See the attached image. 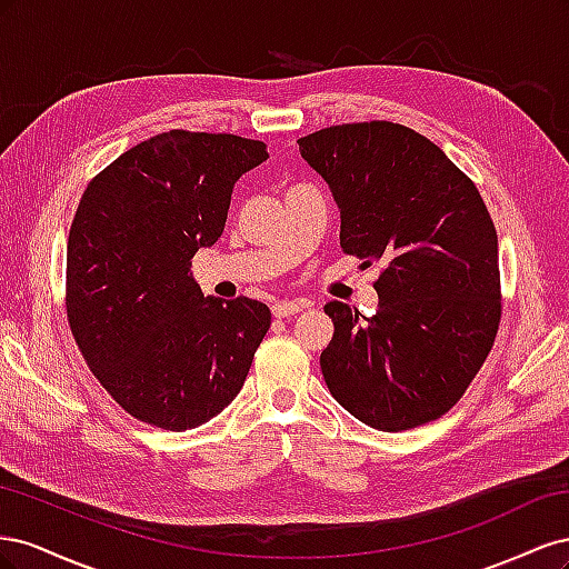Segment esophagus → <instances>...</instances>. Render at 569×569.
<instances>
[{
  "instance_id": "34e87169",
  "label": "esophagus",
  "mask_w": 569,
  "mask_h": 569,
  "mask_svg": "<svg viewBox=\"0 0 569 569\" xmlns=\"http://www.w3.org/2000/svg\"><path fill=\"white\" fill-rule=\"evenodd\" d=\"M303 308H308L306 299H299V301H278V303H272V316L274 318H289V316L301 313Z\"/></svg>"
}]
</instances>
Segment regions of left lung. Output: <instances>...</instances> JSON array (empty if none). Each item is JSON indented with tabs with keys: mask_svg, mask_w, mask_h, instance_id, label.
Returning a JSON list of instances; mask_svg holds the SVG:
<instances>
[{
	"mask_svg": "<svg viewBox=\"0 0 569 569\" xmlns=\"http://www.w3.org/2000/svg\"><path fill=\"white\" fill-rule=\"evenodd\" d=\"M301 157L330 184L341 251L380 263V308L366 318L330 301L320 353L327 389L382 432L449 412L501 322L498 237L475 182L420 132L389 120L322 128Z\"/></svg>",
	"mask_w": 569,
	"mask_h": 569,
	"instance_id": "1",
	"label": "left lung"
}]
</instances>
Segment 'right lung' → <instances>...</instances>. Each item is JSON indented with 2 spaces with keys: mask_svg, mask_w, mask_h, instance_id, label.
Listing matches in <instances>:
<instances>
[{
  "mask_svg": "<svg viewBox=\"0 0 569 569\" xmlns=\"http://www.w3.org/2000/svg\"><path fill=\"white\" fill-rule=\"evenodd\" d=\"M266 159L258 140L170 130L120 153L84 189L68 232V325L132 418L184 432L244 387L268 306L203 297L189 268L226 230L234 182Z\"/></svg>",
  "mask_w": 569,
  "mask_h": 569,
  "instance_id": "right-lung-1",
  "label": "right lung"
}]
</instances>
